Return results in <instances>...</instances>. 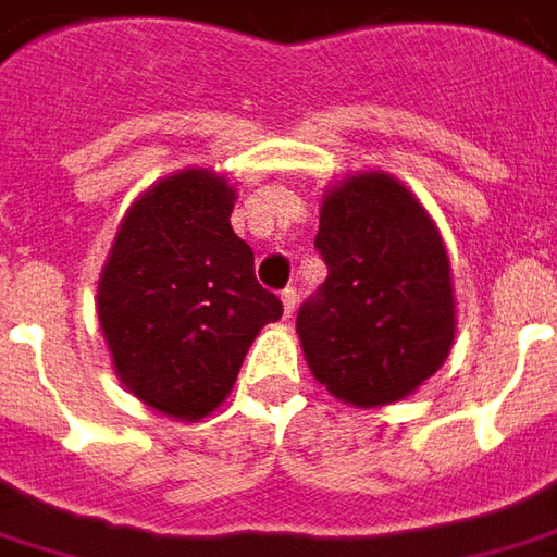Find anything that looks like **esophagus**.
I'll list each match as a JSON object with an SVG mask.
<instances>
[{"label":"esophagus","mask_w":557,"mask_h":557,"mask_svg":"<svg viewBox=\"0 0 557 557\" xmlns=\"http://www.w3.org/2000/svg\"><path fill=\"white\" fill-rule=\"evenodd\" d=\"M280 298H283V311H286V317H289V314H293V311H296V305H298L296 286H286V289L280 293Z\"/></svg>","instance_id":"esophagus-1"}]
</instances>
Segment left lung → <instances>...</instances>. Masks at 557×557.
<instances>
[{"mask_svg": "<svg viewBox=\"0 0 557 557\" xmlns=\"http://www.w3.org/2000/svg\"><path fill=\"white\" fill-rule=\"evenodd\" d=\"M326 280L296 317L308 367L326 392L382 407L441 370L453 345L447 249L429 212L392 175L330 190L314 237Z\"/></svg>", "mask_w": 557, "mask_h": 557, "instance_id": "obj_1", "label": "left lung"}]
</instances>
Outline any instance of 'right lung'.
Segmentation results:
<instances>
[{"mask_svg": "<svg viewBox=\"0 0 557 557\" xmlns=\"http://www.w3.org/2000/svg\"><path fill=\"white\" fill-rule=\"evenodd\" d=\"M234 190L184 169L128 209L98 283V320L123 385L147 407L202 419L234 388L283 301L231 227Z\"/></svg>", "mask_w": 557, "mask_h": 557, "instance_id": "right-lung-1", "label": "right lung"}]
</instances>
